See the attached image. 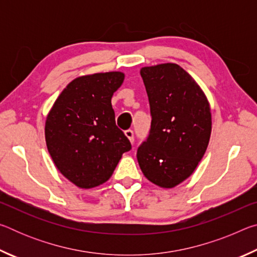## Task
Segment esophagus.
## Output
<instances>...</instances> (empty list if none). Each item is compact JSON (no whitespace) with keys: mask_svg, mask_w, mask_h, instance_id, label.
Returning a JSON list of instances; mask_svg holds the SVG:
<instances>
[{"mask_svg":"<svg viewBox=\"0 0 257 257\" xmlns=\"http://www.w3.org/2000/svg\"><path fill=\"white\" fill-rule=\"evenodd\" d=\"M124 135H125V136H127V138L130 141V143H134V132H133L132 129L125 130Z\"/></svg>","mask_w":257,"mask_h":257,"instance_id":"34e87169","label":"esophagus"}]
</instances>
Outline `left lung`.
<instances>
[{
	"label": "left lung",
	"mask_w": 257,
	"mask_h": 257,
	"mask_svg": "<svg viewBox=\"0 0 257 257\" xmlns=\"http://www.w3.org/2000/svg\"><path fill=\"white\" fill-rule=\"evenodd\" d=\"M151 107V130L138 147L144 176L173 188L193 175L205 154L212 130L211 108L194 78L176 63L141 69Z\"/></svg>",
	"instance_id": "1"
}]
</instances>
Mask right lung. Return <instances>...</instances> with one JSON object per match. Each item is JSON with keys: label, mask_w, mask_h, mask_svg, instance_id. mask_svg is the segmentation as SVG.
<instances>
[{"label": "right lung", "mask_w": 257, "mask_h": 257, "mask_svg": "<svg viewBox=\"0 0 257 257\" xmlns=\"http://www.w3.org/2000/svg\"><path fill=\"white\" fill-rule=\"evenodd\" d=\"M124 73L101 72L78 77L56 98L45 122V141L62 175L79 188H93L110 179L132 144L116 127L113 93Z\"/></svg>", "instance_id": "obj_1"}]
</instances>
